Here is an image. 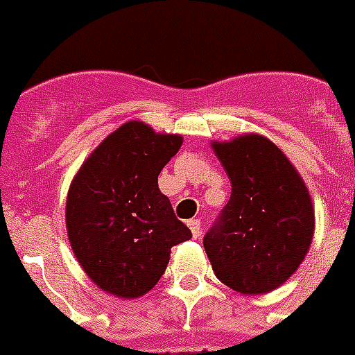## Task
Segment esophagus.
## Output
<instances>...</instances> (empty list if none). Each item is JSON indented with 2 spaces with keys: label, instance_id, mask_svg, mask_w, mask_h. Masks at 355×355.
Listing matches in <instances>:
<instances>
[{
  "label": "esophagus",
  "instance_id": "esophagus-1",
  "mask_svg": "<svg viewBox=\"0 0 355 355\" xmlns=\"http://www.w3.org/2000/svg\"><path fill=\"white\" fill-rule=\"evenodd\" d=\"M188 227L189 230H191V234H193L195 239L202 234V225H200L199 219H191V221H188Z\"/></svg>",
  "mask_w": 355,
  "mask_h": 355
}]
</instances>
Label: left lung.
Here are the masks:
<instances>
[{
  "label": "left lung",
  "instance_id": "1",
  "mask_svg": "<svg viewBox=\"0 0 355 355\" xmlns=\"http://www.w3.org/2000/svg\"><path fill=\"white\" fill-rule=\"evenodd\" d=\"M232 195L205 250L219 280L243 295L282 286L302 263L315 228L306 184L286 155L259 134L214 144Z\"/></svg>",
  "mask_w": 355,
  "mask_h": 355
}]
</instances>
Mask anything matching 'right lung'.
Wrapping results in <instances>:
<instances>
[{"label":"right lung","instance_id":"obj_1","mask_svg":"<svg viewBox=\"0 0 355 355\" xmlns=\"http://www.w3.org/2000/svg\"><path fill=\"white\" fill-rule=\"evenodd\" d=\"M182 138L141 121L112 132L83 164L66 202L75 258L103 291L136 298L156 286L171 247L191 239L158 188Z\"/></svg>","mask_w":355,"mask_h":355}]
</instances>
